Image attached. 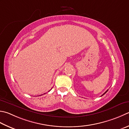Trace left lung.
Returning a JSON list of instances; mask_svg holds the SVG:
<instances>
[{
    "mask_svg": "<svg viewBox=\"0 0 129 129\" xmlns=\"http://www.w3.org/2000/svg\"><path fill=\"white\" fill-rule=\"evenodd\" d=\"M108 90H106V92H105L104 93H103V94H102V95H101V96H102V95H104V94H105V93H106V92H107L108 91Z\"/></svg>",
    "mask_w": 129,
    "mask_h": 129,
    "instance_id": "obj_1",
    "label": "left lung"
}]
</instances>
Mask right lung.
I'll return each instance as SVG.
<instances>
[{
    "mask_svg": "<svg viewBox=\"0 0 129 129\" xmlns=\"http://www.w3.org/2000/svg\"><path fill=\"white\" fill-rule=\"evenodd\" d=\"M51 89H52V88H51ZM49 91H50V90H49ZM44 94H45V93H44ZM41 95H42V94H41Z\"/></svg>",
    "mask_w": 129,
    "mask_h": 129,
    "instance_id": "right-lung-1",
    "label": "right lung"
}]
</instances>
